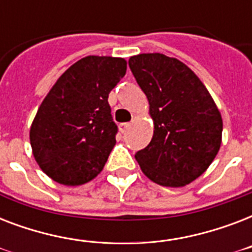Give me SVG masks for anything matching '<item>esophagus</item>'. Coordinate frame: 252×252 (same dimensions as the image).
Masks as SVG:
<instances>
[{"label":"esophagus","mask_w":252,"mask_h":252,"mask_svg":"<svg viewBox=\"0 0 252 252\" xmlns=\"http://www.w3.org/2000/svg\"><path fill=\"white\" fill-rule=\"evenodd\" d=\"M130 126V123H122V124H119V130L122 132V133H124V132H126V129Z\"/></svg>","instance_id":"1"}]
</instances>
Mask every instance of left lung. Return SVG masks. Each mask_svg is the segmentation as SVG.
Listing matches in <instances>:
<instances>
[{
    "mask_svg": "<svg viewBox=\"0 0 252 252\" xmlns=\"http://www.w3.org/2000/svg\"><path fill=\"white\" fill-rule=\"evenodd\" d=\"M129 68L149 100L153 138L136 153L142 172L163 187H184L205 172L222 141V118L200 78L162 53H141Z\"/></svg>",
    "mask_w": 252,
    "mask_h": 252,
    "instance_id": "8db88e82",
    "label": "left lung"
}]
</instances>
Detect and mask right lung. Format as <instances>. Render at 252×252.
<instances>
[{"instance_id": "obj_1", "label": "right lung", "mask_w": 252, "mask_h": 252, "mask_svg": "<svg viewBox=\"0 0 252 252\" xmlns=\"http://www.w3.org/2000/svg\"><path fill=\"white\" fill-rule=\"evenodd\" d=\"M126 72L122 57L86 56L49 90L31 124L30 142L35 161L51 179L81 186L102 171L118 132L108 94Z\"/></svg>"}]
</instances>
